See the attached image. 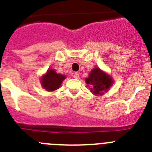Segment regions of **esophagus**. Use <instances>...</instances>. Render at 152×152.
Returning <instances> with one entry per match:
<instances>
[{
	"label": "esophagus",
	"instance_id": "34e87169",
	"mask_svg": "<svg viewBox=\"0 0 152 152\" xmlns=\"http://www.w3.org/2000/svg\"><path fill=\"white\" fill-rule=\"evenodd\" d=\"M73 77H75V78H79V73H78V72H75V73L73 74Z\"/></svg>",
	"mask_w": 152,
	"mask_h": 152
}]
</instances>
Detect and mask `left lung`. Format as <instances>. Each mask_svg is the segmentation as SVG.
Masks as SVG:
<instances>
[{
    "label": "left lung",
    "mask_w": 152,
    "mask_h": 152,
    "mask_svg": "<svg viewBox=\"0 0 152 152\" xmlns=\"http://www.w3.org/2000/svg\"><path fill=\"white\" fill-rule=\"evenodd\" d=\"M85 81L87 85L91 86V91L94 94L99 95L106 91L113 83L111 77L98 67L91 71L89 77H87Z\"/></svg>",
    "instance_id": "obj_1"
}]
</instances>
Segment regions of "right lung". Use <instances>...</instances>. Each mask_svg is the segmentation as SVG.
Here are the masks:
<instances>
[{"instance_id":"right-lung-1","label":"right lung","mask_w":152,"mask_h":152,"mask_svg":"<svg viewBox=\"0 0 152 152\" xmlns=\"http://www.w3.org/2000/svg\"><path fill=\"white\" fill-rule=\"evenodd\" d=\"M65 79V76L61 74H57L55 71L50 69L47 71L46 75L41 78V85L44 88L48 91L59 88L62 81Z\"/></svg>"}]
</instances>
